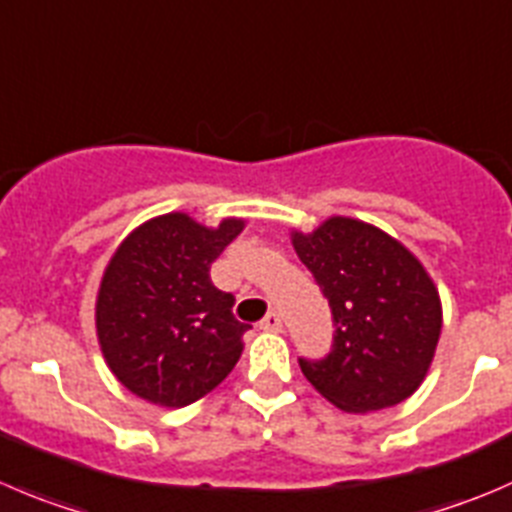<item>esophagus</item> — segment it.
<instances>
[{"label":"esophagus","mask_w":512,"mask_h":512,"mask_svg":"<svg viewBox=\"0 0 512 512\" xmlns=\"http://www.w3.org/2000/svg\"><path fill=\"white\" fill-rule=\"evenodd\" d=\"M260 330H265V332H280V330H282V317L277 315L275 310H270V312H267V315L260 320Z\"/></svg>","instance_id":"obj_1"}]
</instances>
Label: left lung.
I'll use <instances>...</instances> for the list:
<instances>
[{"label":"left lung","mask_w":512,"mask_h":512,"mask_svg":"<svg viewBox=\"0 0 512 512\" xmlns=\"http://www.w3.org/2000/svg\"><path fill=\"white\" fill-rule=\"evenodd\" d=\"M292 245L332 310V347L300 357L312 388L345 413L403 403L433 362L443 312L425 267L398 240L350 217H330Z\"/></svg>","instance_id":"8db88e82"}]
</instances>
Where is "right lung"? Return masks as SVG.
Returning a JSON list of instances; mask_svg holds the SVG:
<instances>
[{"mask_svg": "<svg viewBox=\"0 0 512 512\" xmlns=\"http://www.w3.org/2000/svg\"><path fill=\"white\" fill-rule=\"evenodd\" d=\"M217 230L182 212L155 217L119 245L97 297L104 360L124 388L162 408H185L215 390L237 365L242 325L235 297L212 285L210 267L242 232Z\"/></svg>", "mask_w": 512, "mask_h": 512, "instance_id": "1", "label": "right lung"}]
</instances>
